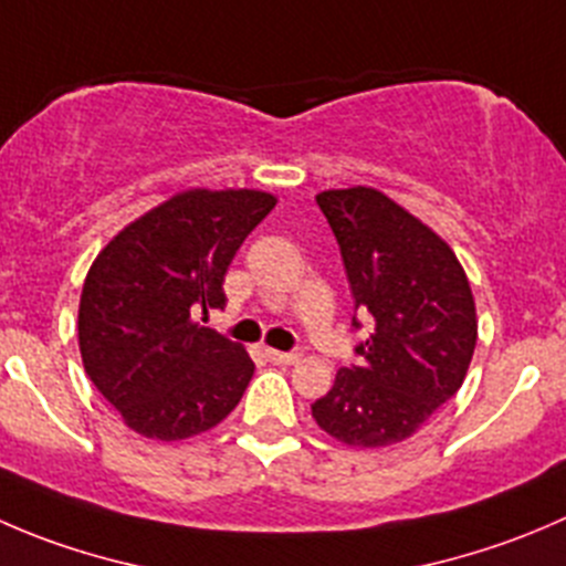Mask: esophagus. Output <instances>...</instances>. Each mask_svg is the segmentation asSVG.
<instances>
[{"mask_svg": "<svg viewBox=\"0 0 566 566\" xmlns=\"http://www.w3.org/2000/svg\"><path fill=\"white\" fill-rule=\"evenodd\" d=\"M265 356L273 361V365H293V361L301 359L298 350H276V348H265Z\"/></svg>", "mask_w": 566, "mask_h": 566, "instance_id": "1", "label": "esophagus"}]
</instances>
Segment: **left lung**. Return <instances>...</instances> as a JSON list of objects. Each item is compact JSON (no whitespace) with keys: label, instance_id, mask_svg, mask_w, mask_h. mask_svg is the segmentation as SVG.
<instances>
[{"label":"left lung","instance_id":"8db88e82","mask_svg":"<svg viewBox=\"0 0 566 566\" xmlns=\"http://www.w3.org/2000/svg\"><path fill=\"white\" fill-rule=\"evenodd\" d=\"M315 201L373 334L354 348L359 365L339 367L312 403V417L350 448L395 446L462 387L479 339L473 290L451 245L381 190L356 185Z\"/></svg>","mask_w":566,"mask_h":566}]
</instances>
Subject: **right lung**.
Instances as JSON below:
<instances>
[{"label": "right lung", "instance_id": "add662e5", "mask_svg": "<svg viewBox=\"0 0 566 566\" xmlns=\"http://www.w3.org/2000/svg\"><path fill=\"white\" fill-rule=\"evenodd\" d=\"M273 207L276 196L262 190H185L93 260L76 323L82 365L140 437L188 440L243 398L254 361L196 317L227 306L223 276Z\"/></svg>", "mask_w": 566, "mask_h": 566}]
</instances>
